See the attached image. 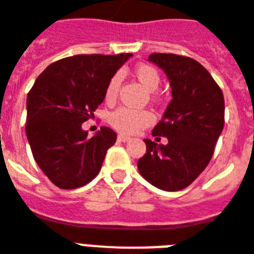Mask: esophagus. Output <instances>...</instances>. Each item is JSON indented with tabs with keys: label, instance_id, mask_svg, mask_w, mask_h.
<instances>
[{
	"label": "esophagus",
	"instance_id": "obj_1",
	"mask_svg": "<svg viewBox=\"0 0 254 254\" xmlns=\"http://www.w3.org/2000/svg\"><path fill=\"white\" fill-rule=\"evenodd\" d=\"M117 139L120 142H127V141H130V138L127 137V135H125V134H119L117 135Z\"/></svg>",
	"mask_w": 254,
	"mask_h": 254
}]
</instances>
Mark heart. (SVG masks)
Here are the masks:
<instances>
[{
  "mask_svg": "<svg viewBox=\"0 0 254 254\" xmlns=\"http://www.w3.org/2000/svg\"><path fill=\"white\" fill-rule=\"evenodd\" d=\"M134 75L147 91L154 92L156 88L159 87L160 74L151 65L139 64L134 67ZM120 82L121 78L119 74H115L109 79L106 88V100H108V102L115 100L119 87H120ZM109 121L116 130L125 134H134L148 127L154 121V115L148 111H138V109L121 107L111 115Z\"/></svg>",
  "mask_w": 254,
  "mask_h": 254,
  "instance_id": "heart-1",
  "label": "heart"
}]
</instances>
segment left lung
Returning a JSON list of instances; mask_svg holds the SVG:
<instances>
[{
    "mask_svg": "<svg viewBox=\"0 0 254 254\" xmlns=\"http://www.w3.org/2000/svg\"><path fill=\"white\" fill-rule=\"evenodd\" d=\"M148 61L166 73L172 100L152 130V135L167 137V143L143 139L147 148L138 160V171L162 190H181L199 176L213 156L224 127L223 92L195 60L152 53Z\"/></svg>",
    "mask_w": 254,
    "mask_h": 254,
    "instance_id": "left-lung-1",
    "label": "left lung"
}]
</instances>
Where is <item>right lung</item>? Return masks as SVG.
<instances>
[{
	"instance_id": "obj_1",
	"label": "right lung",
	"mask_w": 254,
	"mask_h": 254,
	"mask_svg": "<svg viewBox=\"0 0 254 254\" xmlns=\"http://www.w3.org/2000/svg\"><path fill=\"white\" fill-rule=\"evenodd\" d=\"M131 56H71L51 64L35 80L27 95V139L38 166L56 187H83L100 172L117 135L102 127L87 137L82 124L94 116L109 79Z\"/></svg>"
}]
</instances>
